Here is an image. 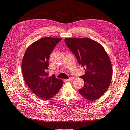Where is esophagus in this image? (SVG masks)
Listing matches in <instances>:
<instances>
[{
  "label": "esophagus",
  "instance_id": "esophagus-1",
  "mask_svg": "<svg viewBox=\"0 0 130 130\" xmlns=\"http://www.w3.org/2000/svg\"><path fill=\"white\" fill-rule=\"evenodd\" d=\"M73 79V77H71L69 78V79H67V80H69V81H70V80H72Z\"/></svg>",
  "mask_w": 130,
  "mask_h": 130
}]
</instances>
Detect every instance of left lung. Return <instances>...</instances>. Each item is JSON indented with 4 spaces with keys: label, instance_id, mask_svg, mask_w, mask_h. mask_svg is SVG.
<instances>
[{
    "label": "left lung",
    "instance_id": "8db88e82",
    "mask_svg": "<svg viewBox=\"0 0 130 130\" xmlns=\"http://www.w3.org/2000/svg\"><path fill=\"white\" fill-rule=\"evenodd\" d=\"M64 40L78 64L85 67V75L80 76L84 85L78 92L89 101L98 100L107 91L112 79V67L107 54L100 44L90 38H67Z\"/></svg>",
    "mask_w": 130,
    "mask_h": 130
}]
</instances>
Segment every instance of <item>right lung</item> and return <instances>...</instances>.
<instances>
[{"label": "right lung", "instance_id": "right-lung-1", "mask_svg": "<svg viewBox=\"0 0 130 130\" xmlns=\"http://www.w3.org/2000/svg\"><path fill=\"white\" fill-rule=\"evenodd\" d=\"M62 39L44 37L31 44L25 52L22 64L23 77L26 84L37 96L48 100L55 96L63 84V81L48 76L50 55Z\"/></svg>", "mask_w": 130, "mask_h": 130}]
</instances>
